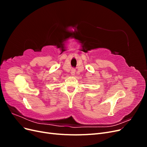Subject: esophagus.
Segmentation results:
<instances>
[{"label": "esophagus", "instance_id": "esophagus-1", "mask_svg": "<svg viewBox=\"0 0 147 147\" xmlns=\"http://www.w3.org/2000/svg\"><path fill=\"white\" fill-rule=\"evenodd\" d=\"M75 70L74 69H72V71H71V74L74 75V74H75Z\"/></svg>", "mask_w": 147, "mask_h": 147}]
</instances>
